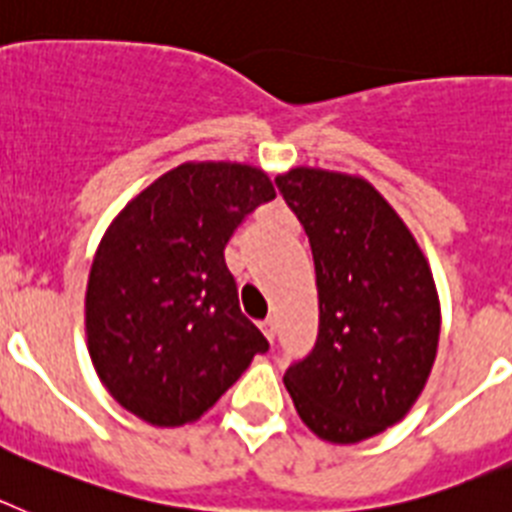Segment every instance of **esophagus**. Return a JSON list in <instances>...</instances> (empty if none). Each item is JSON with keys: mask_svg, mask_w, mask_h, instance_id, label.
<instances>
[{"mask_svg": "<svg viewBox=\"0 0 512 512\" xmlns=\"http://www.w3.org/2000/svg\"><path fill=\"white\" fill-rule=\"evenodd\" d=\"M260 330H262V335H265L270 342H273L275 335H278V322H275L273 317L262 319V322H260Z\"/></svg>", "mask_w": 512, "mask_h": 512, "instance_id": "esophagus-1", "label": "esophagus"}]
</instances>
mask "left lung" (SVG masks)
Returning a JSON list of instances; mask_svg holds the SVG:
<instances>
[{
  "label": "left lung",
  "instance_id": "obj_1",
  "mask_svg": "<svg viewBox=\"0 0 512 512\" xmlns=\"http://www.w3.org/2000/svg\"><path fill=\"white\" fill-rule=\"evenodd\" d=\"M314 255L317 342L283 384L319 438L361 443L402 420L441 335L428 260L397 211L363 177L296 167L275 177Z\"/></svg>",
  "mask_w": 512,
  "mask_h": 512
}]
</instances>
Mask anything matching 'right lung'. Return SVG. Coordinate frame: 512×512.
<instances>
[{"label": "right lung", "instance_id": "1", "mask_svg": "<svg viewBox=\"0 0 512 512\" xmlns=\"http://www.w3.org/2000/svg\"><path fill=\"white\" fill-rule=\"evenodd\" d=\"M273 198L250 164L185 162L108 226L84 322L97 376L128 412L159 428L195 422L270 348L239 309L224 250Z\"/></svg>", "mask_w": 512, "mask_h": 512}]
</instances>
